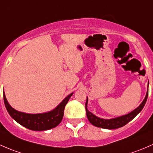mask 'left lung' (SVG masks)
Returning <instances> with one entry per match:
<instances>
[{
    "label": "left lung",
    "instance_id": "8db88e82",
    "mask_svg": "<svg viewBox=\"0 0 153 153\" xmlns=\"http://www.w3.org/2000/svg\"><path fill=\"white\" fill-rule=\"evenodd\" d=\"M149 85V83H148ZM148 97V88L147 94H146L145 98L143 100V102H141V105L138 107V108H135V110H133V111H131L130 113H127V114L124 115V116H119V117L113 118V119H102V118H100L98 116H97L96 115H94V113H91L88 110V99L87 97V100H86L85 103V109H86V115H87L88 119L89 120V122H91L93 125L96 126V127H101V128H105V129H117L119 127H122L123 126L127 124L128 122H130L132 119H133L138 113L142 111L143 108L145 105L146 102H147Z\"/></svg>",
    "mask_w": 153,
    "mask_h": 153
}]
</instances>
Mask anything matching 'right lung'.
Segmentation results:
<instances>
[{"instance_id":"obj_1","label":"right lung","mask_w":153,"mask_h":153,"mask_svg":"<svg viewBox=\"0 0 153 153\" xmlns=\"http://www.w3.org/2000/svg\"><path fill=\"white\" fill-rule=\"evenodd\" d=\"M73 94L74 93H71L67 96L52 111L36 114L26 113L14 109L8 102L4 92V100L8 113L14 120L29 130L34 131H42L52 129L60 123L63 118L64 109L66 104L68 103Z\"/></svg>"}]
</instances>
